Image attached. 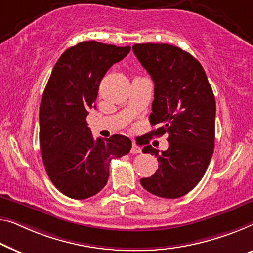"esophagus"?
<instances>
[{
  "label": "esophagus",
  "mask_w": 253,
  "mask_h": 253,
  "mask_svg": "<svg viewBox=\"0 0 253 253\" xmlns=\"http://www.w3.org/2000/svg\"><path fill=\"white\" fill-rule=\"evenodd\" d=\"M131 153H141L142 150L139 146L136 144V143H133V146H131V150H130Z\"/></svg>",
  "instance_id": "obj_1"
}]
</instances>
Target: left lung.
<instances>
[{
	"mask_svg": "<svg viewBox=\"0 0 253 253\" xmlns=\"http://www.w3.org/2000/svg\"><path fill=\"white\" fill-rule=\"evenodd\" d=\"M133 51L154 83L148 136L168 135V149L151 145L143 152L157 157L158 170L141 184L153 195L177 199L197 186L214 148L216 101L201 63L169 44H135ZM149 144V143H148Z\"/></svg>",
	"mask_w": 253,
	"mask_h": 253,
	"instance_id": "obj_1",
	"label": "left lung"
}]
</instances>
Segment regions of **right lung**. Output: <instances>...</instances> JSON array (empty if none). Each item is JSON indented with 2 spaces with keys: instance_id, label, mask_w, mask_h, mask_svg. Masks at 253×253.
Here are the masks:
<instances>
[{
  "instance_id": "1",
  "label": "right lung",
  "mask_w": 253,
  "mask_h": 253,
  "mask_svg": "<svg viewBox=\"0 0 253 253\" xmlns=\"http://www.w3.org/2000/svg\"><path fill=\"white\" fill-rule=\"evenodd\" d=\"M129 51L87 41L67 48L52 70L40 107V148L48 178L68 198L99 193L108 182L110 161L131 149L123 135L95 139L86 123L100 82Z\"/></svg>"
}]
</instances>
